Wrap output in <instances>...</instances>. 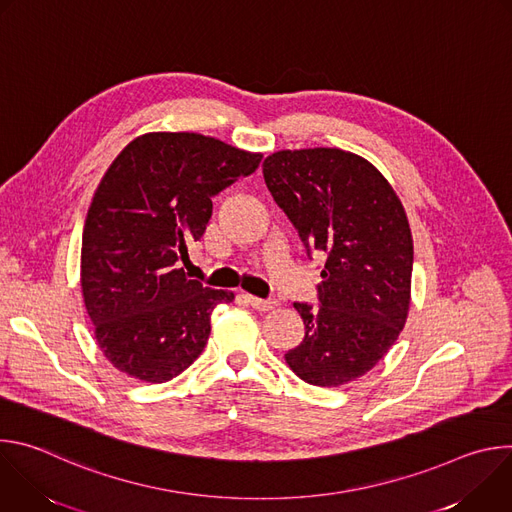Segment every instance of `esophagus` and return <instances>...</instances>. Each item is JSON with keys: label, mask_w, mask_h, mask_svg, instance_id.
<instances>
[{"label": "esophagus", "mask_w": 512, "mask_h": 512, "mask_svg": "<svg viewBox=\"0 0 512 512\" xmlns=\"http://www.w3.org/2000/svg\"><path fill=\"white\" fill-rule=\"evenodd\" d=\"M247 302L251 304V308H255L257 312H269L277 306L275 300H261V298H255V296H247Z\"/></svg>", "instance_id": "esophagus-1"}]
</instances>
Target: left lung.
<instances>
[{"instance_id": "1", "label": "left lung", "mask_w": 512, "mask_h": 512, "mask_svg": "<svg viewBox=\"0 0 512 512\" xmlns=\"http://www.w3.org/2000/svg\"><path fill=\"white\" fill-rule=\"evenodd\" d=\"M263 178L308 255H328L320 308L294 304L306 336L285 362L316 387L356 381L407 322L413 239L405 208L371 162L338 148L275 152L263 162Z\"/></svg>"}]
</instances>
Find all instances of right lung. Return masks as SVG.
I'll use <instances>...</instances> for the list:
<instances>
[{
    "instance_id": "obj_1",
    "label": "right lung",
    "mask_w": 512,
    "mask_h": 512,
    "mask_svg": "<svg viewBox=\"0 0 512 512\" xmlns=\"http://www.w3.org/2000/svg\"><path fill=\"white\" fill-rule=\"evenodd\" d=\"M261 154L188 131L129 141L87 212L81 287L95 338L113 367L166 383L204 350L210 316L233 291L202 287L180 267L200 241L212 196L257 170Z\"/></svg>"
}]
</instances>
